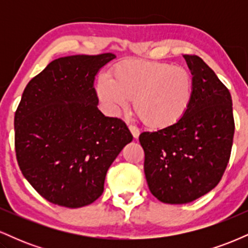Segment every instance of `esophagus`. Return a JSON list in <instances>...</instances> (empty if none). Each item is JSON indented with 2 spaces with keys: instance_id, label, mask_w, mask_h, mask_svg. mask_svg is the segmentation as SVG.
Wrapping results in <instances>:
<instances>
[{
  "instance_id": "1",
  "label": "esophagus",
  "mask_w": 248,
  "mask_h": 248,
  "mask_svg": "<svg viewBox=\"0 0 248 248\" xmlns=\"http://www.w3.org/2000/svg\"><path fill=\"white\" fill-rule=\"evenodd\" d=\"M128 128H129V130H130V133H132L133 138L134 139H139V136H140V130H139V128L135 127V126H132V124H130V126H128Z\"/></svg>"
}]
</instances>
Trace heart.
<instances>
[{
	"label": "heart",
	"mask_w": 248,
	"mask_h": 248,
	"mask_svg": "<svg viewBox=\"0 0 248 248\" xmlns=\"http://www.w3.org/2000/svg\"><path fill=\"white\" fill-rule=\"evenodd\" d=\"M193 78L186 69L169 62L129 61L118 65L112 78H98L95 92L109 115H118L134 100V109L147 127L176 124L193 99Z\"/></svg>",
	"instance_id": "1"
}]
</instances>
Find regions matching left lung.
<instances>
[{
	"label": "left lung",
	"mask_w": 248,
	"mask_h": 248,
	"mask_svg": "<svg viewBox=\"0 0 248 248\" xmlns=\"http://www.w3.org/2000/svg\"><path fill=\"white\" fill-rule=\"evenodd\" d=\"M193 99L181 121L139 138L150 192L167 204L191 203L215 187L229 163L234 120L230 91L198 56H183Z\"/></svg>",
	"instance_id": "1"
}]
</instances>
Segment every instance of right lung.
<instances>
[{"label":"right lung","mask_w":248,"mask_h":248,"mask_svg":"<svg viewBox=\"0 0 248 248\" xmlns=\"http://www.w3.org/2000/svg\"><path fill=\"white\" fill-rule=\"evenodd\" d=\"M113 53L62 57L25 87L15 113L19 169L42 197L86 206L104 192L108 168L133 136L98 109L95 76Z\"/></svg>","instance_id":"right-lung-1"}]
</instances>
